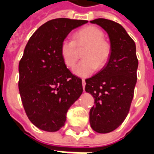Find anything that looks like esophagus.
<instances>
[{
	"label": "esophagus",
	"mask_w": 154,
	"mask_h": 154,
	"mask_svg": "<svg viewBox=\"0 0 154 154\" xmlns=\"http://www.w3.org/2000/svg\"><path fill=\"white\" fill-rule=\"evenodd\" d=\"M82 87H83V89H84V88H85V85H86V82H85L84 79H82Z\"/></svg>",
	"instance_id": "obj_1"
}]
</instances>
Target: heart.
I'll list each match as a JSON object with an SVG mask.
<instances>
[{
	"instance_id": "b5f03b06",
	"label": "heart",
	"mask_w": 154,
	"mask_h": 154,
	"mask_svg": "<svg viewBox=\"0 0 154 154\" xmlns=\"http://www.w3.org/2000/svg\"><path fill=\"white\" fill-rule=\"evenodd\" d=\"M101 29L89 25L77 30L73 40L65 38L61 43L60 54L64 64L72 68L80 57L78 49L86 47L82 60L74 68V73L79 77H89L97 69L103 68L111 55V45L105 39Z\"/></svg>"
}]
</instances>
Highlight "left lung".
Returning a JSON list of instances; mask_svg holds the SVG:
<instances>
[{"instance_id": "left-lung-1", "label": "left lung", "mask_w": 154, "mask_h": 154, "mask_svg": "<svg viewBox=\"0 0 154 154\" xmlns=\"http://www.w3.org/2000/svg\"><path fill=\"white\" fill-rule=\"evenodd\" d=\"M91 23L100 25L107 32L111 45V55L106 65L95 76L86 79L85 87L95 100L90 110L91 127L96 132L106 134L117 129L129 113L139 61L134 41L119 24L106 19H96Z\"/></svg>"}]
</instances>
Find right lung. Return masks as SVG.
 Here are the masks:
<instances>
[{
    "instance_id": "add662e5",
    "label": "right lung",
    "mask_w": 154,
    "mask_h": 154,
    "mask_svg": "<svg viewBox=\"0 0 154 154\" xmlns=\"http://www.w3.org/2000/svg\"><path fill=\"white\" fill-rule=\"evenodd\" d=\"M87 20L58 18L32 35L19 63V91L29 119L38 129L55 132L65 125L68 109L82 93L80 77L64 64L60 45Z\"/></svg>"
}]
</instances>
